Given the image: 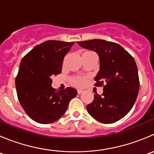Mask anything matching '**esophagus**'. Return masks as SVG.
Here are the masks:
<instances>
[{
    "label": "esophagus",
    "instance_id": "34e87169",
    "mask_svg": "<svg viewBox=\"0 0 154 154\" xmlns=\"http://www.w3.org/2000/svg\"><path fill=\"white\" fill-rule=\"evenodd\" d=\"M83 90H80V89H78V90H77V94H81V93L82 92H83Z\"/></svg>",
    "mask_w": 154,
    "mask_h": 154
}]
</instances>
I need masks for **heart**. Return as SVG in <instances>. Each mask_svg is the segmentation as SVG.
Instances as JSON below:
<instances>
[{
    "instance_id": "1",
    "label": "heart",
    "mask_w": 154,
    "mask_h": 154,
    "mask_svg": "<svg viewBox=\"0 0 154 154\" xmlns=\"http://www.w3.org/2000/svg\"><path fill=\"white\" fill-rule=\"evenodd\" d=\"M94 54L91 51H86L83 54V55H89V54ZM71 83L74 86L77 87H83L86 85L87 79L85 77H81V76H75V77H72L71 79Z\"/></svg>"
}]
</instances>
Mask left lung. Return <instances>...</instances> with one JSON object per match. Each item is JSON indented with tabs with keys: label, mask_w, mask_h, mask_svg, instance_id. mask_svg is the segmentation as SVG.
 Wrapping results in <instances>:
<instances>
[{
	"label": "left lung",
	"mask_w": 154,
	"mask_h": 154,
	"mask_svg": "<svg viewBox=\"0 0 154 154\" xmlns=\"http://www.w3.org/2000/svg\"><path fill=\"white\" fill-rule=\"evenodd\" d=\"M94 51L100 59V71L94 80L103 86L101 95L94 94L86 109L95 120L111 124L124 118L134 105L139 93V78L133 57L120 45L103 39L77 42Z\"/></svg>",
	"instance_id": "8db88e82"
}]
</instances>
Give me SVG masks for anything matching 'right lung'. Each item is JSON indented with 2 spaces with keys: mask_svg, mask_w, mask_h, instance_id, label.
I'll return each mask as SVG.
<instances>
[{
  "mask_svg": "<svg viewBox=\"0 0 154 154\" xmlns=\"http://www.w3.org/2000/svg\"><path fill=\"white\" fill-rule=\"evenodd\" d=\"M74 42L49 40L35 46L20 63L15 78L17 96L27 116L39 124H50L62 117L77 90L67 87L56 91L52 76L61 74L65 56Z\"/></svg>",
  "mask_w": 154,
  "mask_h": 154,
  "instance_id": "right-lung-1",
  "label": "right lung"
}]
</instances>
